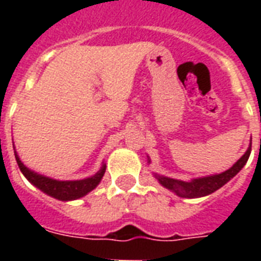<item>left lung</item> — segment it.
I'll use <instances>...</instances> for the list:
<instances>
[{
    "instance_id": "left-lung-1",
    "label": "left lung",
    "mask_w": 261,
    "mask_h": 261,
    "mask_svg": "<svg viewBox=\"0 0 261 261\" xmlns=\"http://www.w3.org/2000/svg\"><path fill=\"white\" fill-rule=\"evenodd\" d=\"M249 154H251V147L245 151V154L230 169H227V171L222 172V173L219 174L208 176V177L195 178V180H192L190 182L164 177V176H155V177L159 178V181L165 188L173 191L174 194L181 196V198H200V196H206V195L213 194L214 191L219 190L221 187L225 186L230 178L234 177L236 174L239 173L243 169L244 165L247 164L248 159H249Z\"/></svg>"
}]
</instances>
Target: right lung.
Returning <instances> with one entry per match:
<instances>
[{"instance_id":"1","label":"right lung","mask_w":261,"mask_h":261,"mask_svg":"<svg viewBox=\"0 0 261 261\" xmlns=\"http://www.w3.org/2000/svg\"><path fill=\"white\" fill-rule=\"evenodd\" d=\"M14 157H16L20 171L35 187H38L39 190H42L47 195H50L55 199H59V200H74V199L83 198L84 195H87L88 192H90L93 188L97 187V184L104 176V172H106V165H102L101 169L96 174H93L92 177L84 178V180H75V181H58V180L46 177V176L35 173L31 169H28L20 161L16 150H14Z\"/></svg>"}]
</instances>
